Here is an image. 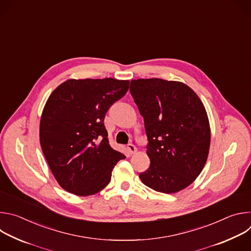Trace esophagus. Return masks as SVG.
<instances>
[{
	"label": "esophagus",
	"instance_id": "1",
	"mask_svg": "<svg viewBox=\"0 0 251 251\" xmlns=\"http://www.w3.org/2000/svg\"><path fill=\"white\" fill-rule=\"evenodd\" d=\"M127 149H128V152L132 155V154H135L137 152V148L133 145V144H128L127 146Z\"/></svg>",
	"mask_w": 251,
	"mask_h": 251
}]
</instances>
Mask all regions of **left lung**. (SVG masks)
<instances>
[{"mask_svg": "<svg viewBox=\"0 0 251 251\" xmlns=\"http://www.w3.org/2000/svg\"><path fill=\"white\" fill-rule=\"evenodd\" d=\"M130 92L144 118L150 167L139 175L154 191L175 194L202 171L209 151L210 127L197 93L180 81L133 79Z\"/></svg>", "mask_w": 251, "mask_h": 251, "instance_id": "8db88e82", "label": "left lung"}]
</instances>
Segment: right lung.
Segmentation results:
<instances>
[{
	"label": "right lung",
	"mask_w": 251,
	"mask_h": 251,
	"mask_svg": "<svg viewBox=\"0 0 251 251\" xmlns=\"http://www.w3.org/2000/svg\"><path fill=\"white\" fill-rule=\"evenodd\" d=\"M129 89V80L68 79L50 95L40 122L44 155L58 185L87 197L109 184L125 156L112 149L104 118Z\"/></svg>",
	"instance_id": "add662e5"
}]
</instances>
